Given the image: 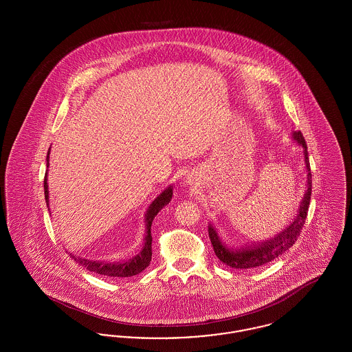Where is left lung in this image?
I'll use <instances>...</instances> for the list:
<instances>
[{
  "instance_id": "obj_1",
  "label": "left lung",
  "mask_w": 352,
  "mask_h": 352,
  "mask_svg": "<svg viewBox=\"0 0 352 352\" xmlns=\"http://www.w3.org/2000/svg\"><path fill=\"white\" fill-rule=\"evenodd\" d=\"M293 138L303 148L305 155V165L307 171V181H306V192L303 195L301 206L298 208L297 217L293 219V221L283 230L278 234L272 237L270 240H265L261 244L254 243L253 247H245L240 250H234L226 247L217 231L212 226H208V236L211 240V244L214 247V252L218 256L219 260L224 263L226 265L234 269L257 268L260 265H264L269 261L277 258L284 252L287 251L298 239L301 234L302 227L305 224V220L307 217L309 204L311 198V173H310V164H309V154H307V145L305 142V138L300 132H294Z\"/></svg>"
}]
</instances>
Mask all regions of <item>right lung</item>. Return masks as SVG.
I'll return each instance as SVG.
<instances>
[{"mask_svg": "<svg viewBox=\"0 0 352 352\" xmlns=\"http://www.w3.org/2000/svg\"><path fill=\"white\" fill-rule=\"evenodd\" d=\"M49 154L47 153V168H49ZM45 198L46 203L49 206V184H47V173L45 174ZM173 197V188L171 186L168 187L155 201H153L145 215V221H146V236H145V244L142 251L140 252L137 256H134L132 258L126 260V261H118V263H104V261H92V260H87L83 257H76L74 254H71V257L76 261V264L82 265L83 268L94 272L96 274H101L104 277H132L138 273H141L146 267H149L151 261V223L153 219L155 218V215L168 204V201H171Z\"/></svg>", "mask_w": 352, "mask_h": 352, "instance_id": "1", "label": "right lung"}]
</instances>
